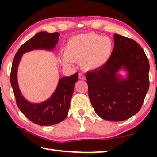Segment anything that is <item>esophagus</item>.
<instances>
[{
    "instance_id": "obj_1",
    "label": "esophagus",
    "mask_w": 157,
    "mask_h": 157,
    "mask_svg": "<svg viewBox=\"0 0 157 157\" xmlns=\"http://www.w3.org/2000/svg\"><path fill=\"white\" fill-rule=\"evenodd\" d=\"M78 78H79V79H81V80H85L86 79V77L83 76V74H79Z\"/></svg>"
}]
</instances>
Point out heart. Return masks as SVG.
Segmentation results:
<instances>
[{"mask_svg":"<svg viewBox=\"0 0 157 157\" xmlns=\"http://www.w3.org/2000/svg\"><path fill=\"white\" fill-rule=\"evenodd\" d=\"M113 43L110 38L95 33L79 34L70 38L63 46V56L59 61L64 66H71L81 61V66L86 71L102 68L112 55Z\"/></svg>","mask_w":157,"mask_h":157,"instance_id":"heart-1","label":"heart"}]
</instances>
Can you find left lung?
<instances>
[{
    "instance_id": "left-lung-1",
    "label": "left lung",
    "mask_w": 157,
    "mask_h": 157,
    "mask_svg": "<svg viewBox=\"0 0 157 157\" xmlns=\"http://www.w3.org/2000/svg\"><path fill=\"white\" fill-rule=\"evenodd\" d=\"M114 46L109 61L97 71L88 72L89 97L101 119H128L140 110L149 86V63L135 40L113 35ZM124 71V76L121 74Z\"/></svg>"
}]
</instances>
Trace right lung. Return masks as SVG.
<instances>
[{
    "instance_id": "add662e5",
    "label": "right lung",
    "mask_w": 157,
    "mask_h": 157,
    "mask_svg": "<svg viewBox=\"0 0 157 157\" xmlns=\"http://www.w3.org/2000/svg\"><path fill=\"white\" fill-rule=\"evenodd\" d=\"M60 33L40 31L20 47L15 55L10 72V83L13 90L17 106L21 112L33 123L40 126L54 125L63 121L67 117L70 101L74 93L78 74L59 78L56 89L48 99L40 103L28 101L19 89L18 68L23 54L33 50L53 51L59 41Z\"/></svg>"
}]
</instances>
